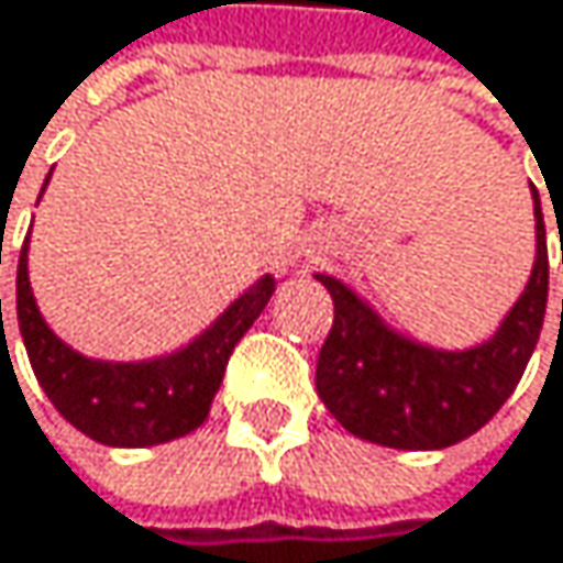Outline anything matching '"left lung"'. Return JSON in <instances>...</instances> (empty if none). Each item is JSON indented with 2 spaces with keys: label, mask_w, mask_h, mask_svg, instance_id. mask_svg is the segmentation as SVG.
Listing matches in <instances>:
<instances>
[{
  "label": "left lung",
  "mask_w": 563,
  "mask_h": 563,
  "mask_svg": "<svg viewBox=\"0 0 563 563\" xmlns=\"http://www.w3.org/2000/svg\"><path fill=\"white\" fill-rule=\"evenodd\" d=\"M531 197L534 269L498 333L482 346L449 353L412 343L393 333L346 284L317 273L336 310L317 363V393L346 432L409 452L449 449L475 435L508 402L548 310V233L534 187Z\"/></svg>",
  "instance_id": "8db88e82"
}]
</instances>
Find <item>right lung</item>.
<instances>
[{
    "mask_svg": "<svg viewBox=\"0 0 563 563\" xmlns=\"http://www.w3.org/2000/svg\"><path fill=\"white\" fill-rule=\"evenodd\" d=\"M273 290L276 279L266 273L217 317V323L170 356L147 363H101L75 353L45 327L29 287L25 240L15 273V313L32 373L52 406L101 445L144 449L180 439L207 419L233 346L263 313Z\"/></svg>",
    "mask_w": 563,
    "mask_h": 563,
    "instance_id": "1",
    "label": "right lung"
}]
</instances>
